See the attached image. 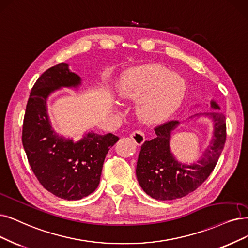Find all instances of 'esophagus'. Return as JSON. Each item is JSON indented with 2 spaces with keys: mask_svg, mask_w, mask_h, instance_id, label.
Here are the masks:
<instances>
[{
  "mask_svg": "<svg viewBox=\"0 0 248 248\" xmlns=\"http://www.w3.org/2000/svg\"><path fill=\"white\" fill-rule=\"evenodd\" d=\"M130 137L132 138V140L135 142L136 145H141L144 140H145V136H144V133L141 132L140 130H135L133 131L131 134H130Z\"/></svg>",
  "mask_w": 248,
  "mask_h": 248,
  "instance_id": "1",
  "label": "esophagus"
}]
</instances>
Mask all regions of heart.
<instances>
[{
    "label": "heart",
    "mask_w": 248,
    "mask_h": 248,
    "mask_svg": "<svg viewBox=\"0 0 248 248\" xmlns=\"http://www.w3.org/2000/svg\"><path fill=\"white\" fill-rule=\"evenodd\" d=\"M185 79L160 64H144L125 71L118 86L124 100L138 102L136 112L142 121L162 123L181 106L186 93Z\"/></svg>",
    "instance_id": "b5f03b06"
}]
</instances>
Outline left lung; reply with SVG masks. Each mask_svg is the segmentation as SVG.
I'll return each instance as SVG.
<instances>
[{"label":"left lung","instance_id":"left-lung-1","mask_svg":"<svg viewBox=\"0 0 248 248\" xmlns=\"http://www.w3.org/2000/svg\"><path fill=\"white\" fill-rule=\"evenodd\" d=\"M214 111L190 117H205L213 122V137L199 161L181 163L171 151L172 132L180 125L170 121L156 127V136L141 145L136 165V177L143 191L157 201H172L187 195L201 186L211 175L226 141V118L220 106L211 101Z\"/></svg>","mask_w":248,"mask_h":248}]
</instances>
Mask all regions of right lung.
<instances>
[{"label":"right lung","instance_id":"1","mask_svg":"<svg viewBox=\"0 0 248 248\" xmlns=\"http://www.w3.org/2000/svg\"><path fill=\"white\" fill-rule=\"evenodd\" d=\"M81 78L65 63L39 77L29 95L23 121L22 143L34 175L47 191L66 201L93 193L100 184L105 157L119 140L88 131L80 140L55 131L47 115V98L62 87L78 88Z\"/></svg>","mask_w":248,"mask_h":248}]
</instances>
